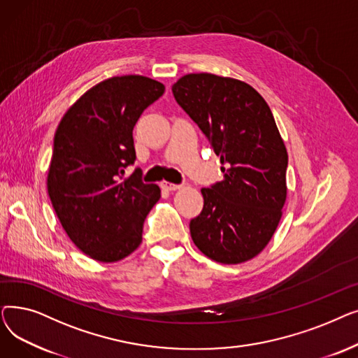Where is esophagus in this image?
Segmentation results:
<instances>
[{
	"label": "esophagus",
	"instance_id": "1",
	"mask_svg": "<svg viewBox=\"0 0 358 358\" xmlns=\"http://www.w3.org/2000/svg\"><path fill=\"white\" fill-rule=\"evenodd\" d=\"M161 187H162L164 190H166V192H174V190L181 189V185L173 184V182H169V181H162V182H161Z\"/></svg>",
	"mask_w": 358,
	"mask_h": 358
}]
</instances>
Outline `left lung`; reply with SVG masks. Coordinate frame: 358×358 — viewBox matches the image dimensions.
<instances>
[{"instance_id":"obj_1","label":"left lung","mask_w":358,"mask_h":358,"mask_svg":"<svg viewBox=\"0 0 358 358\" xmlns=\"http://www.w3.org/2000/svg\"><path fill=\"white\" fill-rule=\"evenodd\" d=\"M177 103L220 157L223 180L201 189L204 206L190 222L196 247L222 264L257 257L271 241L287 199V149L273 113L250 84L201 72L174 85Z\"/></svg>"}]
</instances>
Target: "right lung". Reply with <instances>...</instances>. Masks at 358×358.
I'll use <instances>...</instances> for the list:
<instances>
[{"label":"right lung","instance_id":"1","mask_svg":"<svg viewBox=\"0 0 358 358\" xmlns=\"http://www.w3.org/2000/svg\"><path fill=\"white\" fill-rule=\"evenodd\" d=\"M164 91L142 75L108 78L85 91L55 131L48 193L69 239L92 259L116 262L141 245L161 189L143 184L141 169L123 176L136 159L134 127Z\"/></svg>","mask_w":358,"mask_h":358}]
</instances>
